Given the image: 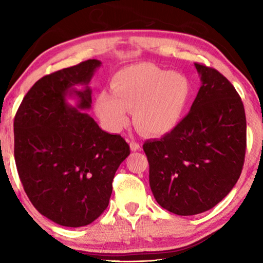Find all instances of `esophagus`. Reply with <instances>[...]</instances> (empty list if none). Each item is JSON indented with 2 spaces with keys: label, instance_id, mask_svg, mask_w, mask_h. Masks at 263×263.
<instances>
[{
  "label": "esophagus",
  "instance_id": "esophagus-1",
  "mask_svg": "<svg viewBox=\"0 0 263 263\" xmlns=\"http://www.w3.org/2000/svg\"><path fill=\"white\" fill-rule=\"evenodd\" d=\"M130 148H131V151H133V152H136V151H139L141 147L137 141L132 140V141H130Z\"/></svg>",
  "mask_w": 263,
  "mask_h": 263
}]
</instances>
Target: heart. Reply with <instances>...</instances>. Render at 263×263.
Wrapping results in <instances>:
<instances>
[{"mask_svg":"<svg viewBox=\"0 0 263 263\" xmlns=\"http://www.w3.org/2000/svg\"><path fill=\"white\" fill-rule=\"evenodd\" d=\"M111 90H102L95 101L101 121L119 131L133 119L149 136H164L179 125L191 99V83L184 74L153 64L128 66L115 74Z\"/></svg>","mask_w":263,"mask_h":263,"instance_id":"1","label":"heart"}]
</instances>
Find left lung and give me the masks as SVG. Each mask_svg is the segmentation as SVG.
<instances>
[{"label": "left lung", "mask_w": 263, "mask_h": 263, "mask_svg": "<svg viewBox=\"0 0 263 263\" xmlns=\"http://www.w3.org/2000/svg\"><path fill=\"white\" fill-rule=\"evenodd\" d=\"M201 88L172 132L145 141L149 186L163 209L179 216L208 211L237 183L246 153L241 99L224 75L195 64Z\"/></svg>", "instance_id": "8db88e82"}]
</instances>
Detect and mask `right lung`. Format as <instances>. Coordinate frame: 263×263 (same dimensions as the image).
<instances>
[{
  "instance_id": "right-lung-1",
  "label": "right lung",
  "mask_w": 263,
  "mask_h": 263,
  "mask_svg": "<svg viewBox=\"0 0 263 263\" xmlns=\"http://www.w3.org/2000/svg\"><path fill=\"white\" fill-rule=\"evenodd\" d=\"M101 65L90 59L38 80L15 116V161L25 193L43 216L67 228L89 225L108 208L115 173L130 154L121 136L86 112L89 82Z\"/></svg>"
}]
</instances>
